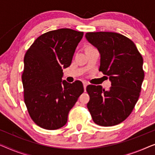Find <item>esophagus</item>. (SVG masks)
<instances>
[{
  "label": "esophagus",
  "instance_id": "1",
  "mask_svg": "<svg viewBox=\"0 0 155 155\" xmlns=\"http://www.w3.org/2000/svg\"><path fill=\"white\" fill-rule=\"evenodd\" d=\"M88 83H87L86 81H83V85H84V91H86V86H88Z\"/></svg>",
  "mask_w": 155,
  "mask_h": 155
}]
</instances>
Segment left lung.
Here are the masks:
<instances>
[{"label": "left lung", "mask_w": 155, "mask_h": 155, "mask_svg": "<svg viewBox=\"0 0 155 155\" xmlns=\"http://www.w3.org/2000/svg\"><path fill=\"white\" fill-rule=\"evenodd\" d=\"M86 38L100 54L99 71L112 83L109 91L88 85L87 104L93 121L99 126L121 123L134 110L144 79L143 60L131 40L114 32H88Z\"/></svg>", "instance_id": "left-lung-1"}]
</instances>
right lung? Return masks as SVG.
<instances>
[{"label": "right lung", "mask_w": 155, "mask_h": 155, "mask_svg": "<svg viewBox=\"0 0 155 155\" xmlns=\"http://www.w3.org/2000/svg\"><path fill=\"white\" fill-rule=\"evenodd\" d=\"M84 32L60 29L38 37L25 54L22 74L25 102L35 123L56 130L67 122L69 111L84 92L83 84L62 79L70 66Z\"/></svg>", "instance_id": "add662e5"}]
</instances>
